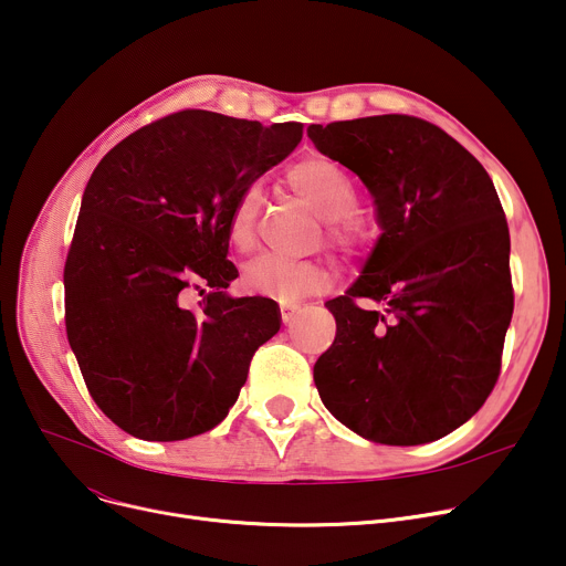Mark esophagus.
<instances>
[{
	"label": "esophagus",
	"instance_id": "34e87169",
	"mask_svg": "<svg viewBox=\"0 0 566 566\" xmlns=\"http://www.w3.org/2000/svg\"><path fill=\"white\" fill-rule=\"evenodd\" d=\"M298 312H301L298 305H282V321H284L286 325H291L293 318L298 316Z\"/></svg>",
	"mask_w": 566,
	"mask_h": 566
}]
</instances>
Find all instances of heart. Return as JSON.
<instances>
[{
	"label": "heart",
	"mask_w": 566,
	"mask_h": 566,
	"mask_svg": "<svg viewBox=\"0 0 566 566\" xmlns=\"http://www.w3.org/2000/svg\"><path fill=\"white\" fill-rule=\"evenodd\" d=\"M286 181L323 216L325 235L337 250L358 254L369 245L371 227L360 213L353 211L358 203V186L337 163L328 158H305L289 169ZM261 201V188L252 184L238 192L229 208L227 238L238 252L252 250L256 241ZM328 280V271L318 261L256 256L243 268L241 286L250 295L293 305L323 291Z\"/></svg>",
	"instance_id": "obj_1"
}]
</instances>
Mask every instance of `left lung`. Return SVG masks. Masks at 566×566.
Returning <instances> with one entry per match:
<instances>
[{
    "label": "left lung",
    "instance_id": "obj_1",
    "mask_svg": "<svg viewBox=\"0 0 566 566\" xmlns=\"http://www.w3.org/2000/svg\"><path fill=\"white\" fill-rule=\"evenodd\" d=\"M310 139L374 197L363 275L325 303L337 337L314 365L323 406L380 444H424L478 412L500 376L514 312L510 229L491 176L408 114L312 124ZM360 297L385 302L365 311Z\"/></svg>",
    "mask_w": 566,
    "mask_h": 566
}]
</instances>
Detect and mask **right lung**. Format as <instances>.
I'll return each instance as SVG.
<instances>
[{"instance_id":"right-lung-1","label":"right lung","mask_w":566,"mask_h":566,"mask_svg":"<svg viewBox=\"0 0 566 566\" xmlns=\"http://www.w3.org/2000/svg\"><path fill=\"white\" fill-rule=\"evenodd\" d=\"M303 124L184 109L139 128L84 188L64 268L66 335L86 390L126 433L186 440L218 427L254 350L280 331L271 298H231L227 213L282 163ZM211 287L201 311L190 290Z\"/></svg>"}]
</instances>
